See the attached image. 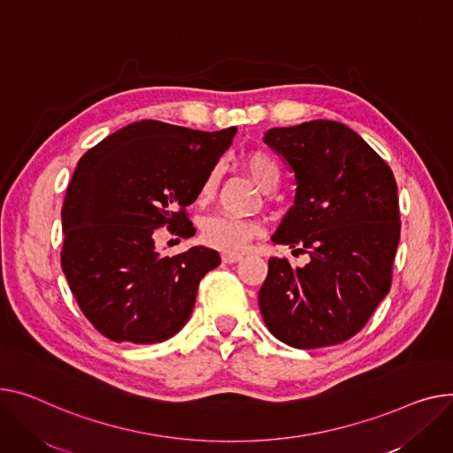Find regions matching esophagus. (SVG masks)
Wrapping results in <instances>:
<instances>
[{
    "label": "esophagus",
    "instance_id": "obj_1",
    "mask_svg": "<svg viewBox=\"0 0 453 453\" xmlns=\"http://www.w3.org/2000/svg\"><path fill=\"white\" fill-rule=\"evenodd\" d=\"M238 260H242V257L240 255H234V253H222V262L224 264H234Z\"/></svg>",
    "mask_w": 453,
    "mask_h": 453
}]
</instances>
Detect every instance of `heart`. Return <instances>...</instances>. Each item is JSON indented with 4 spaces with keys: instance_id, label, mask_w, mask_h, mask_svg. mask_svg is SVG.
<instances>
[{
    "instance_id": "obj_1",
    "label": "heart",
    "mask_w": 453,
    "mask_h": 453,
    "mask_svg": "<svg viewBox=\"0 0 453 453\" xmlns=\"http://www.w3.org/2000/svg\"><path fill=\"white\" fill-rule=\"evenodd\" d=\"M246 169L255 180V184L262 191L275 189L279 184V167L275 160L271 158L265 153H251L246 158ZM219 178V167H213L202 184L200 195L207 196L211 191H213L215 184ZM262 227L260 224L253 220H240L226 215H213L202 222L200 226V236L203 242L211 248H217L220 251L227 253H238L242 251L251 238L260 234Z\"/></svg>"
}]
</instances>
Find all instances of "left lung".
I'll return each instance as SVG.
<instances>
[{
  "label": "left lung",
  "instance_id": "8db88e82",
  "mask_svg": "<svg viewBox=\"0 0 453 453\" xmlns=\"http://www.w3.org/2000/svg\"><path fill=\"white\" fill-rule=\"evenodd\" d=\"M295 176L275 244L310 255L304 267L269 258L258 306L267 329L298 349L334 346L363 329L391 284L401 222L388 164L353 129L311 119L264 134Z\"/></svg>",
  "mask_w": 453,
  "mask_h": 453
}]
</instances>
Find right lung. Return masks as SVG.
I'll use <instances>...</instances> for the list:
<instances>
[{
	"instance_id": "1",
	"label": "right lung",
	"mask_w": 453,
	"mask_h": 453,
	"mask_svg": "<svg viewBox=\"0 0 453 453\" xmlns=\"http://www.w3.org/2000/svg\"><path fill=\"white\" fill-rule=\"evenodd\" d=\"M234 133L142 119L80 158L62 209V267L80 310L107 339L164 342L189 320L198 284L220 255L196 246L162 257L153 234L162 226L195 234L186 207Z\"/></svg>"
}]
</instances>
